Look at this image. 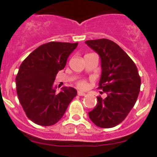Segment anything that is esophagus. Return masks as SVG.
Wrapping results in <instances>:
<instances>
[{"mask_svg":"<svg viewBox=\"0 0 157 157\" xmlns=\"http://www.w3.org/2000/svg\"><path fill=\"white\" fill-rule=\"evenodd\" d=\"M77 95H78L79 96H85L86 93H85V92H83L78 91V92H77Z\"/></svg>","mask_w":157,"mask_h":157,"instance_id":"1","label":"esophagus"}]
</instances>
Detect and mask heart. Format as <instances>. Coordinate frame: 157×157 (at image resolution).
<instances>
[{
  "label": "heart",
  "instance_id": "obj_1",
  "mask_svg": "<svg viewBox=\"0 0 157 157\" xmlns=\"http://www.w3.org/2000/svg\"><path fill=\"white\" fill-rule=\"evenodd\" d=\"M77 86L78 87L79 89H82V90H84V89L86 88L87 83H86V82L84 81V80H80V81L77 82Z\"/></svg>",
  "mask_w": 157,
  "mask_h": 157
}]
</instances>
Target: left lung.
Segmentation results:
<instances>
[{
	"instance_id": "1",
	"label": "left lung",
	"mask_w": 157,
	"mask_h": 157,
	"mask_svg": "<svg viewBox=\"0 0 157 157\" xmlns=\"http://www.w3.org/2000/svg\"><path fill=\"white\" fill-rule=\"evenodd\" d=\"M86 44L99 55L101 75L98 89L106 98L97 97L98 103L89 117L97 126H117L134 107L141 87V77L132 59L116 43L108 39L86 40Z\"/></svg>"
}]
</instances>
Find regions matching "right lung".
I'll list each match as a JSON object with an SVG mask.
<instances>
[{
	"label": "right lung",
	"mask_w": 157,
	"mask_h": 157,
	"mask_svg": "<svg viewBox=\"0 0 157 157\" xmlns=\"http://www.w3.org/2000/svg\"><path fill=\"white\" fill-rule=\"evenodd\" d=\"M77 45L78 43L49 42L37 47L21 64L16 77V92L26 116L36 124H56L77 95L72 87H64L57 94L52 85Z\"/></svg>",
	"instance_id": "1"
}]
</instances>
